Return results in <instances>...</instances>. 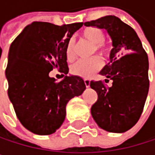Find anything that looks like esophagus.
<instances>
[{
  "label": "esophagus",
  "mask_w": 155,
  "mask_h": 155,
  "mask_svg": "<svg viewBox=\"0 0 155 155\" xmlns=\"http://www.w3.org/2000/svg\"><path fill=\"white\" fill-rule=\"evenodd\" d=\"M90 83H91L90 79H84V84H85L86 87H90Z\"/></svg>",
  "instance_id": "obj_1"
}]
</instances>
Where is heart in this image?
<instances>
[{
	"mask_svg": "<svg viewBox=\"0 0 155 155\" xmlns=\"http://www.w3.org/2000/svg\"><path fill=\"white\" fill-rule=\"evenodd\" d=\"M82 37L94 45V50L100 54H107L108 48L102 43L104 39V32L102 29L96 27H90L82 31ZM66 58L68 61H73L75 57V43L74 39L69 40L66 45ZM102 66V62L98 56L90 59H81L72 66V73L77 76L89 78L97 73Z\"/></svg>",
	"mask_w": 155,
	"mask_h": 155,
	"instance_id": "1",
	"label": "heart"
}]
</instances>
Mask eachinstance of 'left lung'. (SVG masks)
I'll return each instance as SVG.
<instances>
[{
    "mask_svg": "<svg viewBox=\"0 0 155 155\" xmlns=\"http://www.w3.org/2000/svg\"><path fill=\"white\" fill-rule=\"evenodd\" d=\"M84 25L105 28L113 46L110 62L100 72L107 78L105 82L112 80V86L107 88L101 81L90 83L98 94L91 108L92 117L108 132H126L138 121L148 94L147 54L136 31L116 16H105Z\"/></svg>",
    "mask_w": 155,
    "mask_h": 155,
    "instance_id": "1",
    "label": "left lung"
}]
</instances>
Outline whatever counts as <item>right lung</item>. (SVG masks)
I'll list each match as a JSON object with an SVG mask.
<instances>
[{
	"label": "right lung",
	"instance_id": "add662e5",
	"mask_svg": "<svg viewBox=\"0 0 155 155\" xmlns=\"http://www.w3.org/2000/svg\"><path fill=\"white\" fill-rule=\"evenodd\" d=\"M82 24L35 21L11 45L5 72L8 96L19 122L34 134L54 133L64 121L68 101L86 89L76 75H66L61 81L49 76L54 68L68 74L66 45Z\"/></svg>",
	"mask_w": 155,
	"mask_h": 155
}]
</instances>
